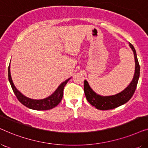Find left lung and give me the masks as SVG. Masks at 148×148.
<instances>
[{"instance_id": "1", "label": "left lung", "mask_w": 148, "mask_h": 148, "mask_svg": "<svg viewBox=\"0 0 148 148\" xmlns=\"http://www.w3.org/2000/svg\"><path fill=\"white\" fill-rule=\"evenodd\" d=\"M129 46L132 49L135 56V74L132 82L123 92L118 94L114 95V96H101L100 95L96 94L91 89L86 80L84 81V93L87 100L90 103L91 105L95 106L98 110H110V109H114L125 104L131 98L135 90H136L139 77V73H140V67H139V64L138 60H137L135 49L131 43H129Z\"/></svg>"}]
</instances>
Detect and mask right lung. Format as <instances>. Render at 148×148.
I'll return each mask as SVG.
<instances>
[{"instance_id":"1","label":"right lung","mask_w":148,"mask_h":148,"mask_svg":"<svg viewBox=\"0 0 148 148\" xmlns=\"http://www.w3.org/2000/svg\"><path fill=\"white\" fill-rule=\"evenodd\" d=\"M8 75H9V80L10 84H11L14 94H15L18 100L25 106L30 109H33V110H50V109L53 108L57 106L60 102L62 96H63V90L64 86L67 84L69 80L70 79L69 78L66 81H64V82H62L58 86V88L56 89L55 92L51 96L48 97V98L43 99V100H32V99L28 98L27 97L24 96L21 92H19L17 90V88L14 86L13 82L11 79V72H10V65L9 66V69H8Z\"/></svg>"}]
</instances>
